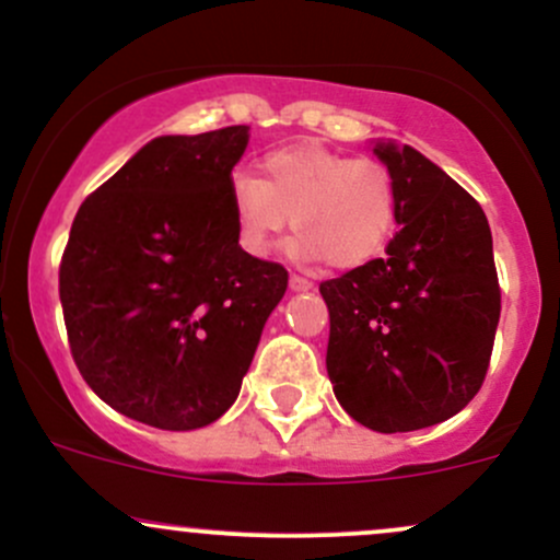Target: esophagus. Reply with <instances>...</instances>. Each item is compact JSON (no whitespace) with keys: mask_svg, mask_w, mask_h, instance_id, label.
Here are the masks:
<instances>
[{"mask_svg":"<svg viewBox=\"0 0 560 560\" xmlns=\"http://www.w3.org/2000/svg\"><path fill=\"white\" fill-rule=\"evenodd\" d=\"M290 290L292 292H308V290H313V281L303 279V276H290Z\"/></svg>","mask_w":560,"mask_h":560,"instance_id":"1","label":"esophagus"}]
</instances>
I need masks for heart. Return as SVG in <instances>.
Masks as SVG:
<instances>
[{
    "instance_id": "1",
    "label": "heart",
    "mask_w": 560,
    "mask_h": 560,
    "mask_svg": "<svg viewBox=\"0 0 560 560\" xmlns=\"http://www.w3.org/2000/svg\"><path fill=\"white\" fill-rule=\"evenodd\" d=\"M229 205L236 244L249 257L270 255L292 220L294 260H329L342 270L388 247L398 214L396 183L383 164L318 143L266 153L260 177H233Z\"/></svg>"
}]
</instances>
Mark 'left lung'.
I'll use <instances>...</instances> for the list:
<instances>
[{"mask_svg":"<svg viewBox=\"0 0 560 560\" xmlns=\"http://www.w3.org/2000/svg\"><path fill=\"white\" fill-rule=\"evenodd\" d=\"M396 183L388 257L318 287L329 308L327 374L340 407L377 433L439 425L489 370L500 284L481 205L411 145L372 140Z\"/></svg>","mask_w":560,"mask_h":560,"instance_id":"obj_1","label":"left lung"}]
</instances>
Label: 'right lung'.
I'll return each instance as SVG.
<instances>
[{
  "label": "right lung",
  "mask_w": 560,
  "mask_h": 560,
  "mask_svg": "<svg viewBox=\"0 0 560 560\" xmlns=\"http://www.w3.org/2000/svg\"><path fill=\"white\" fill-rule=\"evenodd\" d=\"M249 127L162 135L84 199L60 262L73 361L110 409L162 430L223 417L287 292L236 244L231 172Z\"/></svg>",
  "instance_id": "right-lung-1"
}]
</instances>
